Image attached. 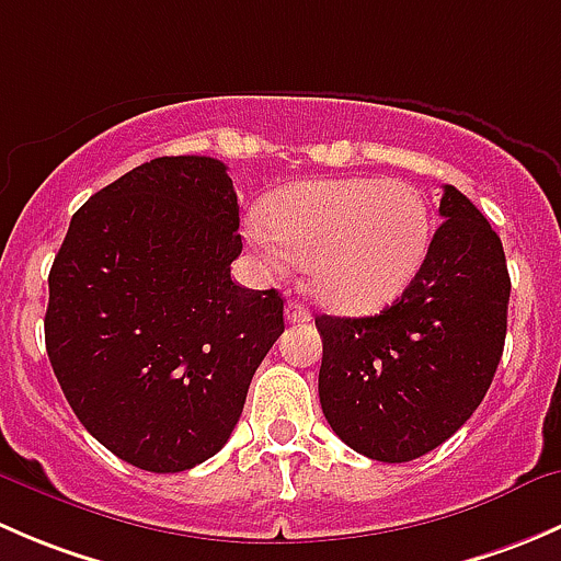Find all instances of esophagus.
Here are the masks:
<instances>
[{
    "label": "esophagus",
    "instance_id": "1",
    "mask_svg": "<svg viewBox=\"0 0 561 561\" xmlns=\"http://www.w3.org/2000/svg\"><path fill=\"white\" fill-rule=\"evenodd\" d=\"M285 320L287 322H309V320H312V312H309V309L304 307V304L290 301L285 307Z\"/></svg>",
    "mask_w": 561,
    "mask_h": 561
}]
</instances>
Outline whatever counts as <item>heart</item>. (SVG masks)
I'll return each mask as SVG.
<instances>
[{
	"label": "heart",
	"mask_w": 561,
	"mask_h": 561,
	"mask_svg": "<svg viewBox=\"0 0 561 561\" xmlns=\"http://www.w3.org/2000/svg\"><path fill=\"white\" fill-rule=\"evenodd\" d=\"M249 241L271 268L307 263L309 287L342 312L393 301L428 249L426 201L401 179L304 181L276 192Z\"/></svg>",
	"instance_id": "heart-1"
}]
</instances>
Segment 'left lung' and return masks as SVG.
Segmentation results:
<instances>
[{
    "label": "left lung",
    "instance_id": "8db88e82",
    "mask_svg": "<svg viewBox=\"0 0 561 561\" xmlns=\"http://www.w3.org/2000/svg\"><path fill=\"white\" fill-rule=\"evenodd\" d=\"M439 217L396 304L371 317H314L322 415L344 445L375 461H412L456 434L505 347L511 276L500 236L450 184Z\"/></svg>",
    "mask_w": 561,
    "mask_h": 561
}]
</instances>
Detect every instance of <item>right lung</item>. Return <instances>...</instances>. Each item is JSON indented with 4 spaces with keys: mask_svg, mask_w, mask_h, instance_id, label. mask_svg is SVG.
Returning <instances> with one entry per match:
<instances>
[{
    "mask_svg": "<svg viewBox=\"0 0 561 561\" xmlns=\"http://www.w3.org/2000/svg\"><path fill=\"white\" fill-rule=\"evenodd\" d=\"M239 197L214 157H157L94 192L48 274L45 350L111 454L184 472L222 450L285 331L279 293L230 279Z\"/></svg>",
    "mask_w": 561,
    "mask_h": 561,
    "instance_id": "1",
    "label": "right lung"
}]
</instances>
